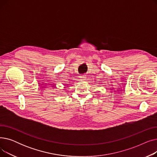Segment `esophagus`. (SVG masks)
Listing matches in <instances>:
<instances>
[{
  "label": "esophagus",
  "instance_id": "esophagus-1",
  "mask_svg": "<svg viewBox=\"0 0 157 157\" xmlns=\"http://www.w3.org/2000/svg\"><path fill=\"white\" fill-rule=\"evenodd\" d=\"M80 79L82 80V81H84V80H86V76L85 75H83V76H80Z\"/></svg>",
  "mask_w": 157,
  "mask_h": 157
}]
</instances>
